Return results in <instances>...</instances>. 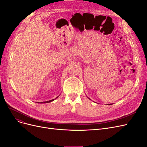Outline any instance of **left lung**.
<instances>
[{
  "instance_id": "1",
  "label": "left lung",
  "mask_w": 147,
  "mask_h": 147,
  "mask_svg": "<svg viewBox=\"0 0 147 147\" xmlns=\"http://www.w3.org/2000/svg\"><path fill=\"white\" fill-rule=\"evenodd\" d=\"M89 99H90V98H89ZM109 105H110V104H109Z\"/></svg>"
}]
</instances>
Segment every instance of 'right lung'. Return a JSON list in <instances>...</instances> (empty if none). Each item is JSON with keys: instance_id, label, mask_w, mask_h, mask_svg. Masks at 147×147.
Instances as JSON below:
<instances>
[{"instance_id": "obj_1", "label": "right lung", "mask_w": 147, "mask_h": 147, "mask_svg": "<svg viewBox=\"0 0 147 147\" xmlns=\"http://www.w3.org/2000/svg\"><path fill=\"white\" fill-rule=\"evenodd\" d=\"M57 97H58V96H57L56 99H57ZM55 99H52V100H48V101H46V102H38V103H40V104H43V103H48V102H51L52 101L54 100Z\"/></svg>"}]
</instances>
